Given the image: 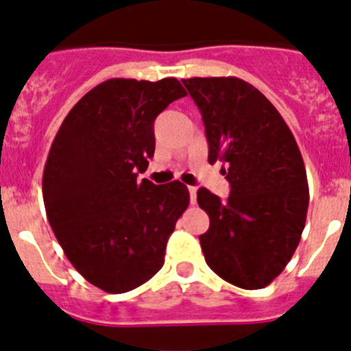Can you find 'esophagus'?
<instances>
[{"label":"esophagus","mask_w":351,"mask_h":351,"mask_svg":"<svg viewBox=\"0 0 351 351\" xmlns=\"http://www.w3.org/2000/svg\"><path fill=\"white\" fill-rule=\"evenodd\" d=\"M189 194H191V203L195 204V197H197V189L189 187Z\"/></svg>","instance_id":"1"}]
</instances>
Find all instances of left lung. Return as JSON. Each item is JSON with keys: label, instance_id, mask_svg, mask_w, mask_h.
Instances as JSON below:
<instances>
[{"label": "left lung", "instance_id": "obj_1", "mask_svg": "<svg viewBox=\"0 0 351 351\" xmlns=\"http://www.w3.org/2000/svg\"><path fill=\"white\" fill-rule=\"evenodd\" d=\"M203 115L210 152L230 185L227 201L199 189L210 217L199 236L204 261L222 280L255 290L285 269L301 241L309 189L304 160L283 117L236 77L182 80Z\"/></svg>", "mask_w": 351, "mask_h": 351}]
</instances>
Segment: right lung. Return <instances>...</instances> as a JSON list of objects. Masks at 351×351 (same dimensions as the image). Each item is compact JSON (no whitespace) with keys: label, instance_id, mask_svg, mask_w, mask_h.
Segmentation results:
<instances>
[{"label":"right lung","instance_id":"obj_1","mask_svg":"<svg viewBox=\"0 0 351 351\" xmlns=\"http://www.w3.org/2000/svg\"><path fill=\"white\" fill-rule=\"evenodd\" d=\"M183 96L176 78H110L69 110L52 141L43 169L47 219L75 269L105 292H129L162 267L191 203L178 180H136L156 150V117Z\"/></svg>","mask_w":351,"mask_h":351}]
</instances>
